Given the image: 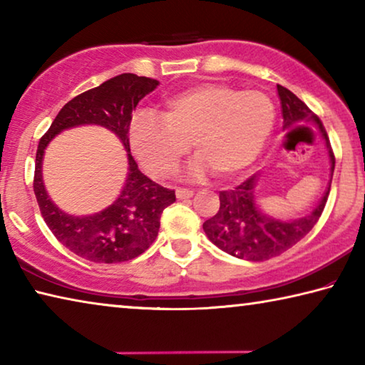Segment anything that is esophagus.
I'll use <instances>...</instances> for the list:
<instances>
[{"label":"esophagus","mask_w":365,"mask_h":365,"mask_svg":"<svg viewBox=\"0 0 365 365\" xmlns=\"http://www.w3.org/2000/svg\"><path fill=\"white\" fill-rule=\"evenodd\" d=\"M175 195H177L178 200H188V197L193 196V190H190V188H177Z\"/></svg>","instance_id":"1"}]
</instances>
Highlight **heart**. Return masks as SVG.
<instances>
[{"instance_id": "heart-1", "label": "heart", "mask_w": 365, "mask_h": 365, "mask_svg": "<svg viewBox=\"0 0 365 365\" xmlns=\"http://www.w3.org/2000/svg\"><path fill=\"white\" fill-rule=\"evenodd\" d=\"M275 125V106L257 90L202 83L169 96L160 117L143 110L130 123V146L158 178L175 174L193 146L197 170L235 177L255 163Z\"/></svg>"}]
</instances>
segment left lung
<instances>
[{"label": "left lung", "mask_w": 365, "mask_h": 365, "mask_svg": "<svg viewBox=\"0 0 365 365\" xmlns=\"http://www.w3.org/2000/svg\"><path fill=\"white\" fill-rule=\"evenodd\" d=\"M277 93H279L282 104L283 127L288 128L306 120L316 122L319 132L325 140L327 150H329L333 175L335 154L331 151L329 135H327L322 122L285 86L277 85ZM256 182L257 177L251 175L233 190L220 191L219 211L202 224V228H205L207 238L228 255L246 259V261H267V259L280 256L282 252L292 248L317 224L330 193L331 178L329 190L325 191L316 209H312V212H309L304 217L289 222L275 220L259 211L255 201Z\"/></svg>", "instance_id": "8db88e82"}]
</instances>
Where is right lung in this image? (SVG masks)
Masks as SVG:
<instances>
[{
    "mask_svg": "<svg viewBox=\"0 0 365 365\" xmlns=\"http://www.w3.org/2000/svg\"><path fill=\"white\" fill-rule=\"evenodd\" d=\"M159 85L158 80L120 73L96 88L83 91L59 110L36 150L34 191L49 230L67 250L91 262H125L153 245L160 227V214L175 201V191L160 187L141 174L130 154L128 128L141 98ZM95 123L114 131L126 146L129 175L120 197L104 212L76 218L48 200L41 178L42 153L53 136L66 128Z\"/></svg>",
    "mask_w": 365,
    "mask_h": 365,
    "instance_id": "right-lung-1",
    "label": "right lung"
}]
</instances>
